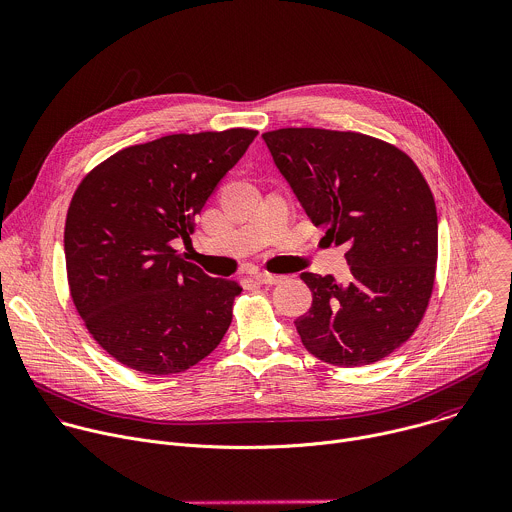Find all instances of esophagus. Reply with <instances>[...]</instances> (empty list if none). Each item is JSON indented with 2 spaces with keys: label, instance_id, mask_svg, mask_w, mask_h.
Here are the masks:
<instances>
[{
  "label": "esophagus",
  "instance_id": "obj_1",
  "mask_svg": "<svg viewBox=\"0 0 512 512\" xmlns=\"http://www.w3.org/2000/svg\"><path fill=\"white\" fill-rule=\"evenodd\" d=\"M255 279L259 283H267V285H275L279 281H283V275H275V273H267V271H257Z\"/></svg>",
  "mask_w": 512,
  "mask_h": 512
}]
</instances>
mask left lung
Instances as JSON below:
<instances>
[{"label": "left lung", "mask_w": 512, "mask_h": 512, "mask_svg": "<svg viewBox=\"0 0 512 512\" xmlns=\"http://www.w3.org/2000/svg\"><path fill=\"white\" fill-rule=\"evenodd\" d=\"M306 214L344 245L352 279L302 273L312 308L296 320L304 346L332 367L373 364L411 338L437 263V212L415 162L383 139L318 127L263 133Z\"/></svg>", "instance_id": "8db88e82"}]
</instances>
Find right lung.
Listing matches in <instances>:
<instances>
[{"instance_id":"1","label":"right lung","mask_w":512,"mask_h":512,"mask_svg":"<svg viewBox=\"0 0 512 512\" xmlns=\"http://www.w3.org/2000/svg\"><path fill=\"white\" fill-rule=\"evenodd\" d=\"M255 129L174 133L129 145L72 194L64 257L72 304L95 342L145 375L184 373L221 344L241 283L208 277L172 241H190Z\"/></svg>"}]
</instances>
